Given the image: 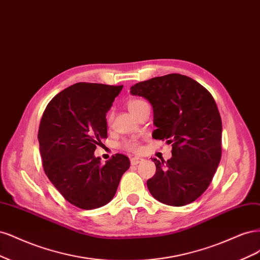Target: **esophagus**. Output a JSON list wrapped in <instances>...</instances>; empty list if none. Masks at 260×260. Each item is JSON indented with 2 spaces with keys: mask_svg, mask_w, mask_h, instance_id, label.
Masks as SVG:
<instances>
[{
  "mask_svg": "<svg viewBox=\"0 0 260 260\" xmlns=\"http://www.w3.org/2000/svg\"><path fill=\"white\" fill-rule=\"evenodd\" d=\"M142 161H144V158L135 156V157H132V158H131V164H132V165H137V164H139V163L142 162Z\"/></svg>",
  "mask_w": 260,
  "mask_h": 260,
  "instance_id": "34e87169",
  "label": "esophagus"
}]
</instances>
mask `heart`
Masks as SVG:
<instances>
[{
    "instance_id": "1",
    "label": "heart",
    "mask_w": 260,
    "mask_h": 260,
    "mask_svg": "<svg viewBox=\"0 0 260 260\" xmlns=\"http://www.w3.org/2000/svg\"><path fill=\"white\" fill-rule=\"evenodd\" d=\"M144 103H145L144 100H140V99H131L129 102H128V104H127L128 110L133 113L140 105H142ZM123 147L125 149L129 150V151H133V152H139L140 150H141L140 144L135 139H129V140L124 141L123 142Z\"/></svg>"
}]
</instances>
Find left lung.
<instances>
[{
  "mask_svg": "<svg viewBox=\"0 0 260 260\" xmlns=\"http://www.w3.org/2000/svg\"><path fill=\"white\" fill-rule=\"evenodd\" d=\"M131 94L151 104L152 137L172 145L167 162L152 158L156 171L147 181L150 193L171 206L193 202L209 186L221 157L222 124L213 96L178 73L139 82Z\"/></svg>",
  "mask_w": 260,
  "mask_h": 260,
  "instance_id": "8db88e82",
  "label": "left lung"
}]
</instances>
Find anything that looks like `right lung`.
<instances>
[{"label": "right lung", "mask_w": 260, "mask_h": 260, "mask_svg": "<svg viewBox=\"0 0 260 260\" xmlns=\"http://www.w3.org/2000/svg\"><path fill=\"white\" fill-rule=\"evenodd\" d=\"M123 86L77 83L57 94L42 116L40 153L48 179L71 204L82 209L113 199L129 158L116 153L106 164L95 156L107 138V112Z\"/></svg>", "instance_id": "right-lung-1"}]
</instances>
